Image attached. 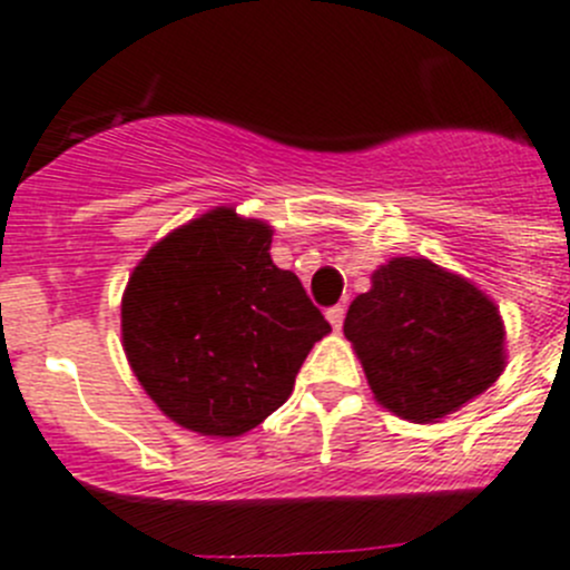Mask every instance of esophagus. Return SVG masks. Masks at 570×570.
<instances>
[{"mask_svg": "<svg viewBox=\"0 0 570 570\" xmlns=\"http://www.w3.org/2000/svg\"><path fill=\"white\" fill-rule=\"evenodd\" d=\"M325 317H328L331 328L340 331L342 328V320H345V308H342V306H331L328 312H325Z\"/></svg>", "mask_w": 570, "mask_h": 570, "instance_id": "1", "label": "esophagus"}]
</instances>
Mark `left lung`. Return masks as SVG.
Here are the masks:
<instances>
[{
  "instance_id": "left-lung-1",
  "label": "left lung",
  "mask_w": 570,
  "mask_h": 570,
  "mask_svg": "<svg viewBox=\"0 0 570 570\" xmlns=\"http://www.w3.org/2000/svg\"><path fill=\"white\" fill-rule=\"evenodd\" d=\"M345 336L373 397L412 423H438L504 373V320L473 281L423 256H395L351 303Z\"/></svg>"
}]
</instances>
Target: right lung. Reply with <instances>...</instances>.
<instances>
[{
  "instance_id": "obj_1",
  "label": "right lung",
  "mask_w": 570,
  "mask_h": 570,
  "mask_svg": "<svg viewBox=\"0 0 570 570\" xmlns=\"http://www.w3.org/2000/svg\"><path fill=\"white\" fill-rule=\"evenodd\" d=\"M273 225L217 206L147 250L121 295V347L156 406L203 438H242L292 395L331 331Z\"/></svg>"
}]
</instances>
